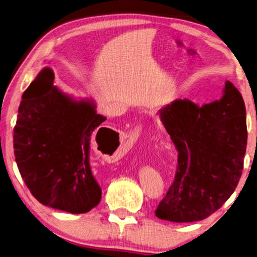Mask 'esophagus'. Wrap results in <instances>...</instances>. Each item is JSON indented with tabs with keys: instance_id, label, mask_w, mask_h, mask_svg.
Returning a JSON list of instances; mask_svg holds the SVG:
<instances>
[{
	"instance_id": "1",
	"label": "esophagus",
	"mask_w": 257,
	"mask_h": 257,
	"mask_svg": "<svg viewBox=\"0 0 257 257\" xmlns=\"http://www.w3.org/2000/svg\"><path fill=\"white\" fill-rule=\"evenodd\" d=\"M134 133H136V134H137V136H138V134H139V133H140V128H139V127H138V128H136V131H134Z\"/></svg>"
}]
</instances>
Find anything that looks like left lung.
<instances>
[{
	"mask_svg": "<svg viewBox=\"0 0 257 257\" xmlns=\"http://www.w3.org/2000/svg\"><path fill=\"white\" fill-rule=\"evenodd\" d=\"M178 151L175 181L156 210L159 219L208 218L236 190L247 146L245 102L230 81L217 101L197 106L177 99L159 110Z\"/></svg>",
	"mask_w": 257,
	"mask_h": 257,
	"instance_id": "left-lung-1",
	"label": "left lung"
}]
</instances>
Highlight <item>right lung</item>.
Wrapping results in <instances>:
<instances>
[{
	"instance_id": "1",
	"label": "right lung",
	"mask_w": 257,
	"mask_h": 257,
	"mask_svg": "<svg viewBox=\"0 0 257 257\" xmlns=\"http://www.w3.org/2000/svg\"><path fill=\"white\" fill-rule=\"evenodd\" d=\"M105 120L92 99L78 100L54 85L49 67L30 83L18 110L13 148L21 177L40 203L72 214L98 205L101 188L89 154L92 133Z\"/></svg>"
}]
</instances>
